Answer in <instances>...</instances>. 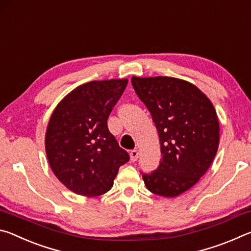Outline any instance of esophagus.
Returning a JSON list of instances; mask_svg holds the SVG:
<instances>
[{
	"label": "esophagus",
	"instance_id": "esophagus-1",
	"mask_svg": "<svg viewBox=\"0 0 251 251\" xmlns=\"http://www.w3.org/2000/svg\"><path fill=\"white\" fill-rule=\"evenodd\" d=\"M129 155H130V159H131V161H136V160H137V158H138L139 152H138V151H137V150H133V151H130Z\"/></svg>",
	"mask_w": 251,
	"mask_h": 251
}]
</instances>
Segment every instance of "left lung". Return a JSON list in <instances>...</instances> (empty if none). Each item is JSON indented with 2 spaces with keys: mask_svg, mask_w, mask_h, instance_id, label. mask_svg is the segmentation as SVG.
Masks as SVG:
<instances>
[{
  "mask_svg": "<svg viewBox=\"0 0 251 251\" xmlns=\"http://www.w3.org/2000/svg\"><path fill=\"white\" fill-rule=\"evenodd\" d=\"M136 94L150 110L158 131L161 159L142 173L152 194L176 197L196 184L214 160L219 122L211 101L186 80L158 76L131 77Z\"/></svg>",
  "mask_w": 251,
  "mask_h": 251,
  "instance_id": "1",
  "label": "left lung"
}]
</instances>
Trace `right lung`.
I'll list each match as a JSON object with an SVG mask.
<instances>
[{"label":"right lung","mask_w":251,"mask_h":251,"mask_svg":"<svg viewBox=\"0 0 251 251\" xmlns=\"http://www.w3.org/2000/svg\"><path fill=\"white\" fill-rule=\"evenodd\" d=\"M128 80H93L64 97L45 136L50 166L58 180L82 196L107 193L129 155L108 130L107 120Z\"/></svg>","instance_id":"1"}]
</instances>
